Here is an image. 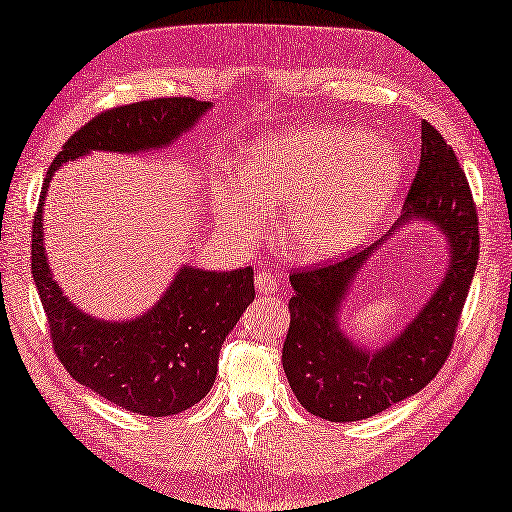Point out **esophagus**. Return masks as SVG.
Segmentation results:
<instances>
[{
  "mask_svg": "<svg viewBox=\"0 0 512 512\" xmlns=\"http://www.w3.org/2000/svg\"><path fill=\"white\" fill-rule=\"evenodd\" d=\"M255 286H257V292H262V295H273L279 286V281L275 275L266 273V270H259L255 275Z\"/></svg>",
  "mask_w": 512,
  "mask_h": 512,
  "instance_id": "1",
  "label": "esophagus"
}]
</instances>
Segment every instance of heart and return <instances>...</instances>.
Here are the masks:
<instances>
[{
	"instance_id": "heart-1",
	"label": "heart",
	"mask_w": 512,
	"mask_h": 512,
	"mask_svg": "<svg viewBox=\"0 0 512 512\" xmlns=\"http://www.w3.org/2000/svg\"><path fill=\"white\" fill-rule=\"evenodd\" d=\"M402 178L398 149L352 127H297L259 140L239 178H217L213 209L239 242H255L268 209L286 206L284 239L292 253L323 262L372 231Z\"/></svg>"
}]
</instances>
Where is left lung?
<instances>
[{"label": "left lung", "instance_id": "left-lung-1", "mask_svg": "<svg viewBox=\"0 0 512 512\" xmlns=\"http://www.w3.org/2000/svg\"><path fill=\"white\" fill-rule=\"evenodd\" d=\"M411 217L436 224L447 235L449 270L427 306L376 352L347 339L339 310L354 275L385 239L341 262L292 270L295 295L288 301L290 328L281 363L292 394L312 416L330 422L372 418L418 394L449 358L480 257V226L453 147L427 121H422L420 165L398 224Z\"/></svg>", "mask_w": 512, "mask_h": 512}]
</instances>
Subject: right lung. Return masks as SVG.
Listing matches in <instances>:
<instances>
[{
    "instance_id": "right-lung-1",
    "label": "right lung",
    "mask_w": 512,
    "mask_h": 512,
    "mask_svg": "<svg viewBox=\"0 0 512 512\" xmlns=\"http://www.w3.org/2000/svg\"><path fill=\"white\" fill-rule=\"evenodd\" d=\"M209 107L206 101L176 96L94 116L52 160L32 222V279L46 310L54 354L76 383L140 416H173L209 394L222 343L255 299L253 268L215 273L184 266L143 317L121 323L92 319L52 279L43 248V200L52 173L63 162L90 151L162 149L198 123Z\"/></svg>"
}]
</instances>
